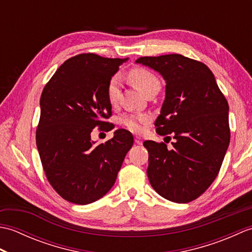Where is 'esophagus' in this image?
I'll use <instances>...</instances> for the list:
<instances>
[{
    "mask_svg": "<svg viewBox=\"0 0 252 252\" xmlns=\"http://www.w3.org/2000/svg\"><path fill=\"white\" fill-rule=\"evenodd\" d=\"M134 142H135V144H137V145H142V143H143L142 138L141 137H137V136L134 138Z\"/></svg>",
    "mask_w": 252,
    "mask_h": 252,
    "instance_id": "1",
    "label": "esophagus"
}]
</instances>
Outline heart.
Segmentation results:
<instances>
[{"label":"heart","mask_w":252,"mask_h":252,"mask_svg":"<svg viewBox=\"0 0 252 252\" xmlns=\"http://www.w3.org/2000/svg\"><path fill=\"white\" fill-rule=\"evenodd\" d=\"M130 81L135 85V87L143 92L147 94L149 91L155 88H160V81L152 71L147 70L145 68L136 67L133 68L127 73ZM120 97V84L119 80L117 78H112L107 88V98H108L109 104L111 106H116L119 101ZM148 117L145 115H123L120 118V123L126 127L127 130L134 133H141L144 130L146 123L148 122Z\"/></svg>","instance_id":"heart-1"}]
</instances>
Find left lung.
<instances>
[{
  "label": "left lung",
  "mask_w": 252,
  "mask_h": 252,
  "mask_svg": "<svg viewBox=\"0 0 252 252\" xmlns=\"http://www.w3.org/2000/svg\"><path fill=\"white\" fill-rule=\"evenodd\" d=\"M136 63L155 69L167 82L155 126L158 134L175 138L171 151L163 142H144L148 180L170 201L195 200L216 180L227 151V100L212 71L201 62L169 54L140 57Z\"/></svg>",
  "instance_id": "8db88e82"
}]
</instances>
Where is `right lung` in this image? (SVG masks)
Returning a JSON list of instances; mask_svg holds the SVG:
<instances>
[{"instance_id": "obj_1", "label": "right lung", "mask_w": 252, "mask_h": 252, "mask_svg": "<svg viewBox=\"0 0 252 252\" xmlns=\"http://www.w3.org/2000/svg\"><path fill=\"white\" fill-rule=\"evenodd\" d=\"M126 58L83 53L69 58L42 91L35 140L44 173L63 199L88 205L115 184L133 136L126 130L99 145L91 141L94 127L112 130L107 88Z\"/></svg>"}]
</instances>
